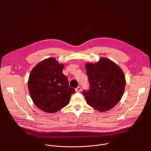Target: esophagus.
I'll use <instances>...</instances> for the list:
<instances>
[{
	"mask_svg": "<svg viewBox=\"0 0 151 151\" xmlns=\"http://www.w3.org/2000/svg\"><path fill=\"white\" fill-rule=\"evenodd\" d=\"M75 91L76 92H80L81 91V87H80V86H79V87H78L76 88H75Z\"/></svg>",
	"mask_w": 151,
	"mask_h": 151,
	"instance_id": "esophagus-1",
	"label": "esophagus"
}]
</instances>
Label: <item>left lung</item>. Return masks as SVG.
Listing matches in <instances>:
<instances>
[{"instance_id": "left-lung-1", "label": "left lung", "mask_w": 151, "mask_h": 151, "mask_svg": "<svg viewBox=\"0 0 151 151\" xmlns=\"http://www.w3.org/2000/svg\"><path fill=\"white\" fill-rule=\"evenodd\" d=\"M90 88L82 94L88 105L100 112L115 106L122 97L125 78L122 70L111 60L101 58L99 62L86 64Z\"/></svg>"}]
</instances>
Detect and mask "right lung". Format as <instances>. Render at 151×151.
I'll use <instances>...</instances> for the list:
<instances>
[{
    "instance_id": "1",
    "label": "right lung",
    "mask_w": 151,
    "mask_h": 151,
    "mask_svg": "<svg viewBox=\"0 0 151 151\" xmlns=\"http://www.w3.org/2000/svg\"><path fill=\"white\" fill-rule=\"evenodd\" d=\"M63 68L52 57L38 63L30 74V95L35 104L45 112L60 111L69 103L71 95L75 93L63 73Z\"/></svg>"
}]
</instances>
